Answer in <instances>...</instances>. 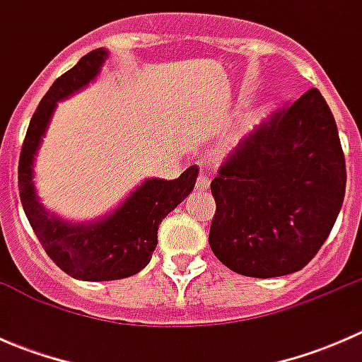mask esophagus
<instances>
[{"label":"esophagus","mask_w":362,"mask_h":362,"mask_svg":"<svg viewBox=\"0 0 362 362\" xmlns=\"http://www.w3.org/2000/svg\"><path fill=\"white\" fill-rule=\"evenodd\" d=\"M210 177H206V175H199L198 180H196V191H208L210 189Z\"/></svg>","instance_id":"1"}]
</instances>
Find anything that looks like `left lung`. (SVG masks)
Wrapping results in <instances>:
<instances>
[{"instance_id": "left-lung-1", "label": "left lung", "mask_w": 362, "mask_h": 362, "mask_svg": "<svg viewBox=\"0 0 362 362\" xmlns=\"http://www.w3.org/2000/svg\"><path fill=\"white\" fill-rule=\"evenodd\" d=\"M345 158L326 100L310 89L236 147L211 182V250L235 273L291 275L329 236L345 198Z\"/></svg>"}]
</instances>
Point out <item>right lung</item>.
Returning a JSON list of instances; mask_svg holds the SVG:
<instances>
[{
    "label": "right lung",
    "mask_w": 362,
    "mask_h": 362,
    "mask_svg": "<svg viewBox=\"0 0 362 362\" xmlns=\"http://www.w3.org/2000/svg\"><path fill=\"white\" fill-rule=\"evenodd\" d=\"M107 59V49L93 50L52 83L33 113L19 160L21 203L36 238L64 273L83 282L127 279L144 269L158 245L160 221L191 194L199 173L191 166L175 180L145 178L115 208L89 221H68L40 202L35 163L54 112L94 82Z\"/></svg>",
    "instance_id": "obj_1"
}]
</instances>
